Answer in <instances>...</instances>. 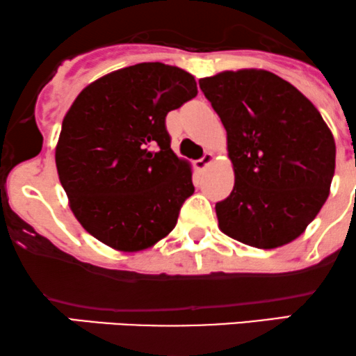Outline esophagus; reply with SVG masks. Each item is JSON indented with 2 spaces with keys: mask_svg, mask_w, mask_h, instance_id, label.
Masks as SVG:
<instances>
[{
  "mask_svg": "<svg viewBox=\"0 0 356 356\" xmlns=\"http://www.w3.org/2000/svg\"><path fill=\"white\" fill-rule=\"evenodd\" d=\"M213 159H215L213 154H211V153H205V154H203L202 159H197V161H195V168H197V170H200V171L205 170L207 166L213 163Z\"/></svg>",
  "mask_w": 356,
  "mask_h": 356,
  "instance_id": "34e87169",
  "label": "esophagus"
}]
</instances>
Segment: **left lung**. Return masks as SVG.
<instances>
[{
	"label": "left lung",
	"instance_id": "obj_1",
	"mask_svg": "<svg viewBox=\"0 0 356 356\" xmlns=\"http://www.w3.org/2000/svg\"><path fill=\"white\" fill-rule=\"evenodd\" d=\"M227 131L232 193L215 205L225 235L257 249L298 238L330 195L337 146L313 102L262 69L198 81Z\"/></svg>",
	"mask_w": 356,
	"mask_h": 356
}]
</instances>
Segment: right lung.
<instances>
[{
    "label": "right lung",
    "instance_id": "add662e5",
    "mask_svg": "<svg viewBox=\"0 0 356 356\" xmlns=\"http://www.w3.org/2000/svg\"><path fill=\"white\" fill-rule=\"evenodd\" d=\"M198 94L179 67L145 62L83 89L62 121L55 163L70 210L121 252L153 247L193 195L191 165L170 147L166 114Z\"/></svg>",
    "mask_w": 356,
    "mask_h": 356
}]
</instances>
